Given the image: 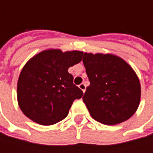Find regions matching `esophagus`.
<instances>
[{
    "mask_svg": "<svg viewBox=\"0 0 153 153\" xmlns=\"http://www.w3.org/2000/svg\"><path fill=\"white\" fill-rule=\"evenodd\" d=\"M79 88L85 93V91H86V84L85 83H81V84H79Z\"/></svg>",
    "mask_w": 153,
    "mask_h": 153,
    "instance_id": "34e87169",
    "label": "esophagus"
}]
</instances>
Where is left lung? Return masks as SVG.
Listing matches in <instances>:
<instances>
[{"label": "left lung", "mask_w": 153, "mask_h": 153, "mask_svg": "<svg viewBox=\"0 0 153 153\" xmlns=\"http://www.w3.org/2000/svg\"><path fill=\"white\" fill-rule=\"evenodd\" d=\"M83 64L90 85L83 96L90 115L106 125L128 120L137 110L141 86L133 68L111 54H83Z\"/></svg>", "instance_id": "1"}]
</instances>
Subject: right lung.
Listing matches in <instances>:
<instances>
[{"label": "right lung", "instance_id": "obj_1", "mask_svg": "<svg viewBox=\"0 0 153 153\" xmlns=\"http://www.w3.org/2000/svg\"><path fill=\"white\" fill-rule=\"evenodd\" d=\"M83 52L47 49L23 67L17 81V102L33 121L49 126L64 120L83 92L74 84L69 67L79 63Z\"/></svg>", "mask_w": 153, "mask_h": 153}]
</instances>
